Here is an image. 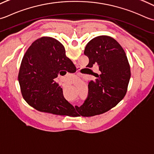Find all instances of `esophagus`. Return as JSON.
I'll use <instances>...</instances> for the list:
<instances>
[{
  "instance_id": "obj_1",
  "label": "esophagus",
  "mask_w": 154,
  "mask_h": 154,
  "mask_svg": "<svg viewBox=\"0 0 154 154\" xmlns=\"http://www.w3.org/2000/svg\"><path fill=\"white\" fill-rule=\"evenodd\" d=\"M78 76H81V75H82V74H80V73H79V74H78Z\"/></svg>"
}]
</instances>
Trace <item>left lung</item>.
Segmentation results:
<instances>
[{"label": "left lung", "instance_id": "obj_1", "mask_svg": "<svg viewBox=\"0 0 154 154\" xmlns=\"http://www.w3.org/2000/svg\"><path fill=\"white\" fill-rule=\"evenodd\" d=\"M84 53L89 58L87 67H99L98 74L94 72L96 78L89 82L87 99L77 108L82 116L90 117L108 112L124 98L131 72L124 49L110 36L94 38Z\"/></svg>", "mask_w": 154, "mask_h": 154}]
</instances>
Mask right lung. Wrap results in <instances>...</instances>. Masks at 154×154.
Masks as SVG:
<instances>
[{"label":"right lung","mask_w":154,"mask_h":154,"mask_svg":"<svg viewBox=\"0 0 154 154\" xmlns=\"http://www.w3.org/2000/svg\"><path fill=\"white\" fill-rule=\"evenodd\" d=\"M74 66L57 40L47 36L36 40L23 56L18 76L25 101L40 112L68 116L76 114L77 106L64 98L54 81L62 70Z\"/></svg>","instance_id":"obj_1"}]
</instances>
